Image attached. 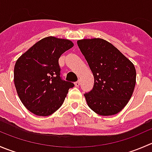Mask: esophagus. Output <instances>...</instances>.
I'll return each instance as SVG.
<instances>
[{
  "label": "esophagus",
  "instance_id": "obj_1",
  "mask_svg": "<svg viewBox=\"0 0 152 152\" xmlns=\"http://www.w3.org/2000/svg\"><path fill=\"white\" fill-rule=\"evenodd\" d=\"M79 85H80V82H79V81H77V82H75V86H76V87H79Z\"/></svg>",
  "mask_w": 152,
  "mask_h": 152
}]
</instances>
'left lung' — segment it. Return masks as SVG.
<instances>
[{"instance_id": "8db88e82", "label": "left lung", "mask_w": 152, "mask_h": 152, "mask_svg": "<svg viewBox=\"0 0 152 152\" xmlns=\"http://www.w3.org/2000/svg\"><path fill=\"white\" fill-rule=\"evenodd\" d=\"M94 76L91 91L84 94L89 107L100 115L118 113L132 96L136 70L115 47L100 38L77 41Z\"/></svg>"}]
</instances>
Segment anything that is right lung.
Listing matches in <instances>:
<instances>
[{"label": "right lung", "mask_w": 152, "mask_h": 152, "mask_svg": "<svg viewBox=\"0 0 152 152\" xmlns=\"http://www.w3.org/2000/svg\"><path fill=\"white\" fill-rule=\"evenodd\" d=\"M73 46L71 41L48 37L17 60L14 82L20 99L31 113L48 116L62 106L72 82L60 76L59 59Z\"/></svg>", "instance_id": "add662e5"}]
</instances>
